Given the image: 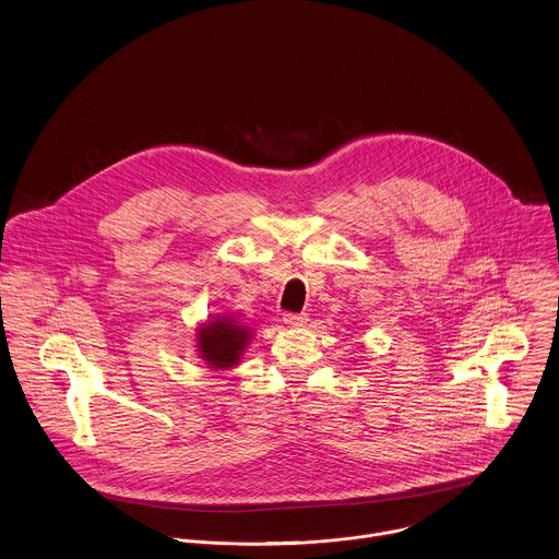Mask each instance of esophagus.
<instances>
[{"label": "esophagus", "mask_w": 559, "mask_h": 559, "mask_svg": "<svg viewBox=\"0 0 559 559\" xmlns=\"http://www.w3.org/2000/svg\"><path fill=\"white\" fill-rule=\"evenodd\" d=\"M283 322L287 326H305L309 322L307 313H283Z\"/></svg>", "instance_id": "1"}]
</instances>
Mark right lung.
Segmentation results:
<instances>
[{
  "mask_svg": "<svg viewBox=\"0 0 559 559\" xmlns=\"http://www.w3.org/2000/svg\"><path fill=\"white\" fill-rule=\"evenodd\" d=\"M250 337L252 333L246 324H239L233 318L222 316L209 324H202L198 333V346L202 357L211 364V368L224 370L239 361Z\"/></svg>",
  "mask_w": 559,
  "mask_h": 559,
  "instance_id": "1",
  "label": "right lung"
}]
</instances>
